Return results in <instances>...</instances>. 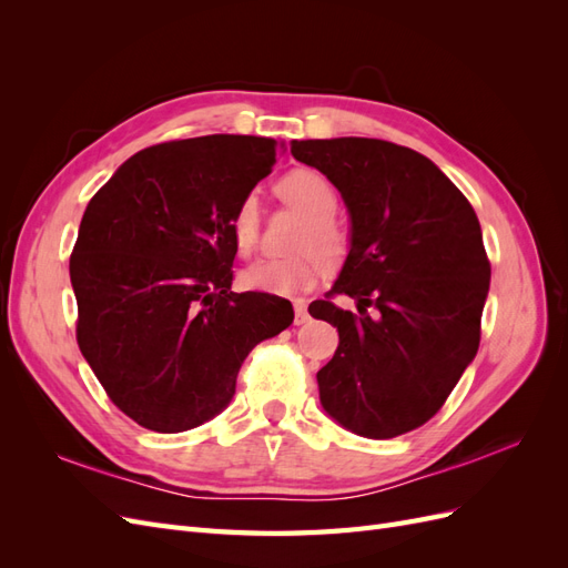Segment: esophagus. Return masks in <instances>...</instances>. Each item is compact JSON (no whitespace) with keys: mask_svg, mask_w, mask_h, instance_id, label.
<instances>
[{"mask_svg":"<svg viewBox=\"0 0 568 568\" xmlns=\"http://www.w3.org/2000/svg\"><path fill=\"white\" fill-rule=\"evenodd\" d=\"M307 320H311V313H307L305 301H294V322L305 324Z\"/></svg>","mask_w":568,"mask_h":568,"instance_id":"1","label":"esophagus"}]
</instances>
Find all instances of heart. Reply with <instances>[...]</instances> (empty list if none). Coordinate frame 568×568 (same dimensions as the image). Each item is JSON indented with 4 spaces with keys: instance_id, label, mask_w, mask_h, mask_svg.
Returning a JSON list of instances; mask_svg holds the SVG:
<instances>
[{
    "instance_id": "obj_1",
    "label": "heart",
    "mask_w": 568,
    "mask_h": 568,
    "mask_svg": "<svg viewBox=\"0 0 568 568\" xmlns=\"http://www.w3.org/2000/svg\"><path fill=\"white\" fill-rule=\"evenodd\" d=\"M280 199L303 215L291 248L294 255L257 261L242 274V286L257 294L296 296L311 291L326 274V263L338 265L351 251V234L336 220L338 196L334 184L317 170L303 168L277 182ZM236 253L248 257L261 234V205L255 196H246L236 205L230 220Z\"/></svg>"
}]
</instances>
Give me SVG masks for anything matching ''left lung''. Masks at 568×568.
Here are the masks:
<instances>
[{
  "instance_id": "left-lung-1",
  "label": "left lung",
  "mask_w": 568,
  "mask_h": 568,
  "mask_svg": "<svg viewBox=\"0 0 568 568\" xmlns=\"http://www.w3.org/2000/svg\"><path fill=\"white\" fill-rule=\"evenodd\" d=\"M348 205L351 253L307 313L334 324L338 348L317 372L320 400L348 432L395 438L448 400L480 341L490 261L478 217L422 153L367 136L291 142ZM334 295L358 301L343 312Z\"/></svg>"
}]
</instances>
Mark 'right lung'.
Here are the masks:
<instances>
[{
	"label": "right lung",
	"instance_id": "add662e5",
	"mask_svg": "<svg viewBox=\"0 0 568 568\" xmlns=\"http://www.w3.org/2000/svg\"><path fill=\"white\" fill-rule=\"evenodd\" d=\"M277 149L251 134L163 142L88 203L71 253L78 346L111 403L149 432L215 417L246 355L294 322L286 298L230 288L232 213Z\"/></svg>",
	"mask_w": 568,
	"mask_h": 568
}]
</instances>
